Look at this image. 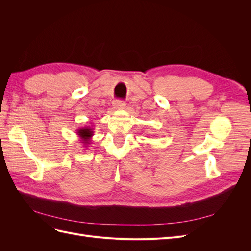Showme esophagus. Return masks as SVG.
<instances>
[{"mask_svg": "<svg viewBox=\"0 0 251 251\" xmlns=\"http://www.w3.org/2000/svg\"><path fill=\"white\" fill-rule=\"evenodd\" d=\"M113 105H114V108L117 109V110H123V109L126 108V103L124 101H120V100L114 101Z\"/></svg>", "mask_w": 251, "mask_h": 251, "instance_id": "34e87169", "label": "esophagus"}]
</instances>
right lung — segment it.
<instances>
[{
    "label": "right lung",
    "mask_w": 251,
    "mask_h": 251,
    "mask_svg": "<svg viewBox=\"0 0 251 251\" xmlns=\"http://www.w3.org/2000/svg\"><path fill=\"white\" fill-rule=\"evenodd\" d=\"M93 130H94V128L91 127V126H85V127L77 128L76 134L78 135V137H79L81 143L85 144L83 147H86V148L89 147V144L91 142V138H92V136L94 135Z\"/></svg>",
    "instance_id": "right-lung-1"
}]
</instances>
